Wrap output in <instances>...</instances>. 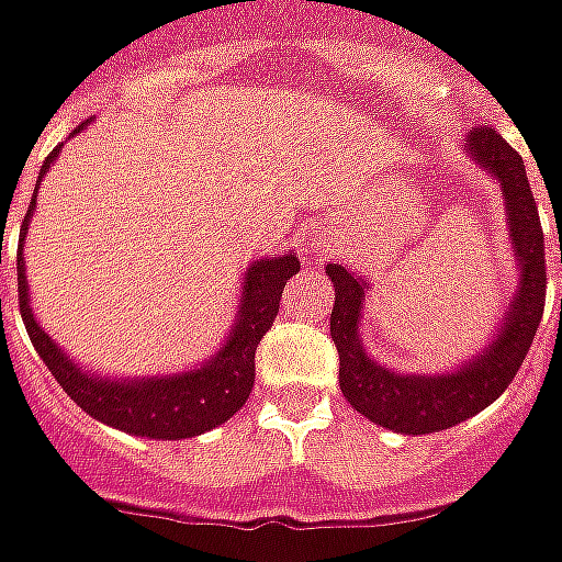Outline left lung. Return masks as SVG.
Masks as SVG:
<instances>
[{"mask_svg":"<svg viewBox=\"0 0 562 562\" xmlns=\"http://www.w3.org/2000/svg\"><path fill=\"white\" fill-rule=\"evenodd\" d=\"M465 151L502 186L508 237H512L514 258L520 265L517 294L508 304L499 335L486 344L484 352H477L462 368L445 374H402L376 364L359 340L368 282L352 277V270L340 265L325 268L328 280L335 282L331 337L340 356V392L362 417L402 435L450 429L462 419L481 414L486 404L496 402L527 359L544 313V289H548L544 234H541L539 206L529 191L524 158L493 127H474L472 136L465 139Z\"/></svg>","mask_w":562,"mask_h":562,"instance_id":"obj_1","label":"left lung"}]
</instances>
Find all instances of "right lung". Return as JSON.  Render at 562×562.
<instances>
[{
	"label": "right lung",
	"instance_id": "add662e5",
	"mask_svg": "<svg viewBox=\"0 0 562 562\" xmlns=\"http://www.w3.org/2000/svg\"><path fill=\"white\" fill-rule=\"evenodd\" d=\"M88 124L90 121L78 124L76 133L85 131ZM57 155H60V148H54L48 160L42 164L38 182L50 170ZM38 182H35V194H38ZM33 206L35 200L23 218V234L30 231ZM297 270H301V261L292 252L280 255V258H261V261L249 265L246 277H243L240 310L234 316V328L222 349L194 371H182L172 376L109 380V376L90 374L85 368H78L35 322L33 307H30V285H26V273H23V237L21 249H18V292H21L18 301H21L23 325L30 331L35 352L48 364L50 374L57 376L63 392L85 414L100 419L105 426L131 431V435L176 441V438H194V435L222 426L246 404L255 383V349L277 319L282 289Z\"/></svg>",
	"mask_w": 562,
	"mask_h": 562
}]
</instances>
